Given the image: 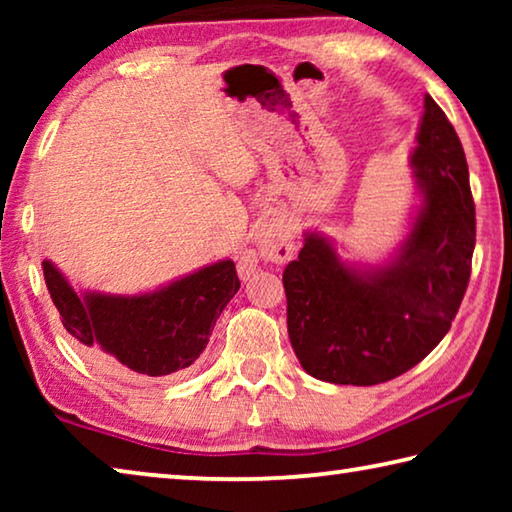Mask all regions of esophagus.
I'll return each mask as SVG.
<instances>
[{"label": "esophagus", "mask_w": 512, "mask_h": 512, "mask_svg": "<svg viewBox=\"0 0 512 512\" xmlns=\"http://www.w3.org/2000/svg\"><path fill=\"white\" fill-rule=\"evenodd\" d=\"M255 244H257V257H262L264 262L273 264H287L296 250V241H293V230L289 221L280 214L266 216V219L257 225L255 232ZM257 259L253 255H246L239 259V275L248 280L255 273Z\"/></svg>", "instance_id": "34e87169"}]
</instances>
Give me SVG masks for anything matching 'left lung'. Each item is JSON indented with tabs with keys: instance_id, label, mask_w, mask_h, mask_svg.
Listing matches in <instances>:
<instances>
[{
	"instance_id": "1",
	"label": "left lung",
	"mask_w": 512,
	"mask_h": 512,
	"mask_svg": "<svg viewBox=\"0 0 512 512\" xmlns=\"http://www.w3.org/2000/svg\"><path fill=\"white\" fill-rule=\"evenodd\" d=\"M411 153L420 205L379 266L343 262L307 232L282 273L293 352L311 377L375 386L427 357L452 327L472 271L476 216L461 140L429 94Z\"/></svg>"
}]
</instances>
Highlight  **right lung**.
Here are the masks:
<instances>
[{"label": "right lung", "instance_id": "obj_1", "mask_svg": "<svg viewBox=\"0 0 512 512\" xmlns=\"http://www.w3.org/2000/svg\"><path fill=\"white\" fill-rule=\"evenodd\" d=\"M42 273L63 327L94 359L137 377H164L201 357L216 318L241 282L232 259L210 264L142 296L74 291L45 259Z\"/></svg>", "mask_w": 512, "mask_h": 512}]
</instances>
